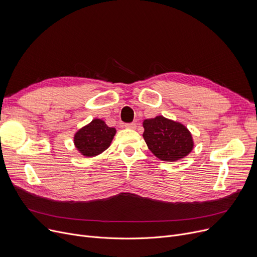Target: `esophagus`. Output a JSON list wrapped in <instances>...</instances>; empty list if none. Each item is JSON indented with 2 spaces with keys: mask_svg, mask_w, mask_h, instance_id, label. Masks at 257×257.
I'll return each mask as SVG.
<instances>
[{
  "mask_svg": "<svg viewBox=\"0 0 257 257\" xmlns=\"http://www.w3.org/2000/svg\"><path fill=\"white\" fill-rule=\"evenodd\" d=\"M125 128L127 129H136L137 128V124L136 123H127L124 125Z\"/></svg>",
  "mask_w": 257,
  "mask_h": 257,
  "instance_id": "1",
  "label": "esophagus"
}]
</instances>
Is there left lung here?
Listing matches in <instances>:
<instances>
[{"instance_id": "obj_1", "label": "left lung", "mask_w": 257, "mask_h": 257, "mask_svg": "<svg viewBox=\"0 0 257 257\" xmlns=\"http://www.w3.org/2000/svg\"><path fill=\"white\" fill-rule=\"evenodd\" d=\"M143 125L145 142L157 158L175 161L193 150L192 134L182 124L159 115L145 119Z\"/></svg>"}]
</instances>
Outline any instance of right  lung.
<instances>
[{"instance_id":"1","label":"right lung","mask_w":257,"mask_h":257,"mask_svg":"<svg viewBox=\"0 0 257 257\" xmlns=\"http://www.w3.org/2000/svg\"><path fill=\"white\" fill-rule=\"evenodd\" d=\"M114 134V128L108 127L104 120L96 118L75 134L74 143L81 154L92 157L99 155L110 146Z\"/></svg>"}]
</instances>
